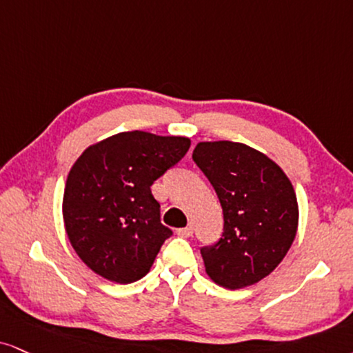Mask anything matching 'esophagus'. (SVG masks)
Masks as SVG:
<instances>
[{
	"instance_id": "1",
	"label": "esophagus",
	"mask_w": 353,
	"mask_h": 353,
	"mask_svg": "<svg viewBox=\"0 0 353 353\" xmlns=\"http://www.w3.org/2000/svg\"><path fill=\"white\" fill-rule=\"evenodd\" d=\"M176 236H180V237L193 236V225H186V228L176 229Z\"/></svg>"
}]
</instances>
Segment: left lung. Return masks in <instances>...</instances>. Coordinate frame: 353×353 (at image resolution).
<instances>
[{"label":"left lung","mask_w":353,"mask_h":353,"mask_svg":"<svg viewBox=\"0 0 353 353\" xmlns=\"http://www.w3.org/2000/svg\"><path fill=\"white\" fill-rule=\"evenodd\" d=\"M194 163L216 190L223 237L201 249L206 273L228 290L254 285L275 270L298 229V201L285 172L241 142H199Z\"/></svg>","instance_id":"obj_1"}]
</instances>
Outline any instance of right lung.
<instances>
[{"mask_svg": "<svg viewBox=\"0 0 353 353\" xmlns=\"http://www.w3.org/2000/svg\"><path fill=\"white\" fill-rule=\"evenodd\" d=\"M188 137L119 132L78 157L63 193V223L77 255L110 281L141 280L172 230L150 186L183 159Z\"/></svg>", "mask_w": 353, "mask_h": 353, "instance_id": "1", "label": "right lung"}]
</instances>
